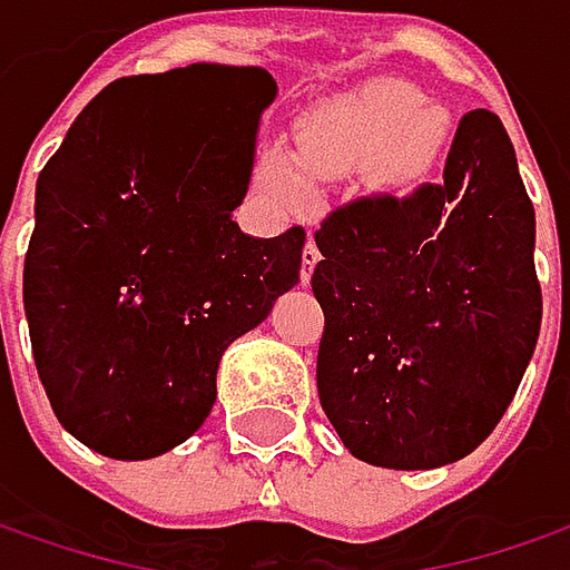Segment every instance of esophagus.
I'll list each match as a JSON object with an SVG mask.
<instances>
[{
  "label": "esophagus",
  "mask_w": 570,
  "mask_h": 570,
  "mask_svg": "<svg viewBox=\"0 0 570 570\" xmlns=\"http://www.w3.org/2000/svg\"><path fill=\"white\" fill-rule=\"evenodd\" d=\"M318 248H315V242H306V248H303V271H299V281H303V286H309L312 281V271H315V264H318Z\"/></svg>",
  "instance_id": "esophagus-1"
}]
</instances>
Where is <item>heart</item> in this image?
Segmentation results:
<instances>
[{"label": "heart", "instance_id": "1", "mask_svg": "<svg viewBox=\"0 0 570 570\" xmlns=\"http://www.w3.org/2000/svg\"><path fill=\"white\" fill-rule=\"evenodd\" d=\"M453 137L446 108L428 105L421 88L373 79L347 95L315 105L299 120V161L284 149L261 159V185L286 210H309L315 181L366 171V185L385 197H405L443 159Z\"/></svg>", "mask_w": 570, "mask_h": 570}]
</instances>
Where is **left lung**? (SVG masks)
Listing matches in <instances>:
<instances>
[{
	"label": "left lung",
	"instance_id": "obj_1",
	"mask_svg": "<svg viewBox=\"0 0 570 570\" xmlns=\"http://www.w3.org/2000/svg\"><path fill=\"white\" fill-rule=\"evenodd\" d=\"M315 245V383L347 453L402 472L469 456L542 325L535 210L498 114L462 117L440 185L334 210Z\"/></svg>",
	"mask_w": 570,
	"mask_h": 570
}]
</instances>
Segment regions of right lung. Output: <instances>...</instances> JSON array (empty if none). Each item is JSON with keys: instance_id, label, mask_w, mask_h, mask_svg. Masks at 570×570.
Masks as SVG:
<instances>
[{"instance_id": "right-lung-1", "label": "right lung", "mask_w": 570, "mask_h": 570, "mask_svg": "<svg viewBox=\"0 0 570 570\" xmlns=\"http://www.w3.org/2000/svg\"><path fill=\"white\" fill-rule=\"evenodd\" d=\"M261 66L130 76L76 117L35 194L24 318L60 424L111 459H153L197 431L229 344L299 284L306 233L245 236Z\"/></svg>"}]
</instances>
